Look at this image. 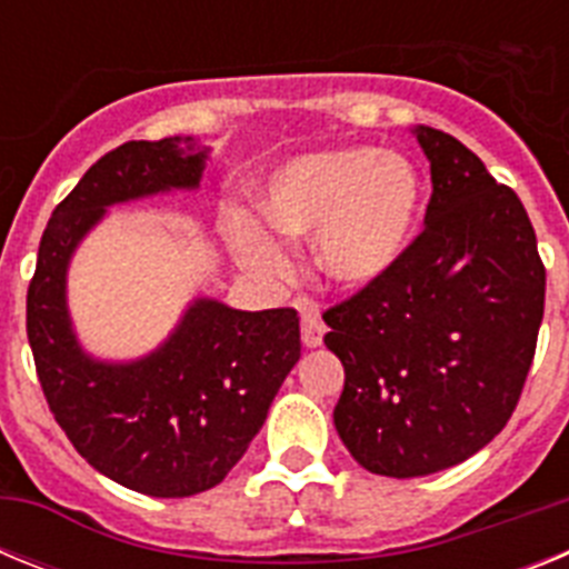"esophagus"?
<instances>
[{
    "label": "esophagus",
    "mask_w": 569,
    "mask_h": 569,
    "mask_svg": "<svg viewBox=\"0 0 569 569\" xmlns=\"http://www.w3.org/2000/svg\"><path fill=\"white\" fill-rule=\"evenodd\" d=\"M325 339V328L316 313H301V341L305 347H319Z\"/></svg>",
    "instance_id": "1"
}]
</instances>
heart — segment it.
Instances as JSON below:
<instances>
[{"instance_id": "heart-1", "label": "heart", "mask_w": 569, "mask_h": 569, "mask_svg": "<svg viewBox=\"0 0 569 569\" xmlns=\"http://www.w3.org/2000/svg\"><path fill=\"white\" fill-rule=\"evenodd\" d=\"M261 222L233 216L230 239L241 264L264 279L290 273L284 239H313L316 264L350 290L373 288L413 250L425 213L416 164L379 148H339L296 156L268 176Z\"/></svg>"}]
</instances>
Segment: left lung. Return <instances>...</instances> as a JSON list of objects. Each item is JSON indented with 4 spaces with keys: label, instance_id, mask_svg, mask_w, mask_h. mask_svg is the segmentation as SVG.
<instances>
[{
    "label": "left lung",
    "instance_id": "obj_1",
    "mask_svg": "<svg viewBox=\"0 0 569 569\" xmlns=\"http://www.w3.org/2000/svg\"><path fill=\"white\" fill-rule=\"evenodd\" d=\"M430 162L425 230L393 273L325 313L345 365L336 430L376 476L461 465L519 405L545 316V264L525 204L445 130H413Z\"/></svg>",
    "mask_w": 569,
    "mask_h": 569
}]
</instances>
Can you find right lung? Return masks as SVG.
<instances>
[{
	"mask_svg": "<svg viewBox=\"0 0 569 569\" xmlns=\"http://www.w3.org/2000/svg\"><path fill=\"white\" fill-rule=\"evenodd\" d=\"M208 148L193 139L124 142L50 216L28 288V341L50 413L102 476L156 499L196 496L233 470L301 356L293 308L248 313L193 299L148 356L84 353L68 313V268L110 204L196 190Z\"/></svg>",
	"mask_w": 569,
	"mask_h": 569,
	"instance_id": "obj_1",
	"label": "right lung"
}]
</instances>
